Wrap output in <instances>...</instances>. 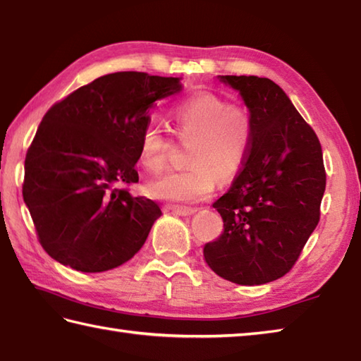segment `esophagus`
Listing matches in <instances>:
<instances>
[{"instance_id":"esophagus-1","label":"esophagus","mask_w":361,"mask_h":361,"mask_svg":"<svg viewBox=\"0 0 361 361\" xmlns=\"http://www.w3.org/2000/svg\"><path fill=\"white\" fill-rule=\"evenodd\" d=\"M171 210L174 214L182 216H190L198 212V207H188V206H171Z\"/></svg>"}]
</instances>
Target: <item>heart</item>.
<instances>
[{
	"instance_id": "heart-1",
	"label": "heart",
	"mask_w": 361,
	"mask_h": 361,
	"mask_svg": "<svg viewBox=\"0 0 361 361\" xmlns=\"http://www.w3.org/2000/svg\"><path fill=\"white\" fill-rule=\"evenodd\" d=\"M176 135L190 141L188 168L149 182L146 193L161 201H201L214 192L216 178L228 182L240 171L253 142L255 121L247 106L229 104L212 92H200L171 108ZM171 141L159 126L141 133L138 157L149 174L166 166Z\"/></svg>"
}]
</instances>
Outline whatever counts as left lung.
Masks as SVG:
<instances>
[{
	"mask_svg": "<svg viewBox=\"0 0 361 361\" xmlns=\"http://www.w3.org/2000/svg\"><path fill=\"white\" fill-rule=\"evenodd\" d=\"M220 78L240 92L255 133L233 185L214 202L223 233L202 253L224 280L255 286L295 265L321 219L327 174L316 132L280 86L255 75Z\"/></svg>",
	"mask_w": 361,
	"mask_h": 361,
	"instance_id": "8db88e82",
	"label": "left lung"
}]
</instances>
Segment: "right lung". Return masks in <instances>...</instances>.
<instances>
[{"mask_svg":"<svg viewBox=\"0 0 361 361\" xmlns=\"http://www.w3.org/2000/svg\"><path fill=\"white\" fill-rule=\"evenodd\" d=\"M180 87L173 77L108 73L45 113L26 152L22 192L53 259L96 274L127 262L145 245L161 210L130 195L140 138L149 110Z\"/></svg>","mask_w":361,"mask_h":361,"instance_id":"1","label":"right lung"}]
</instances>
